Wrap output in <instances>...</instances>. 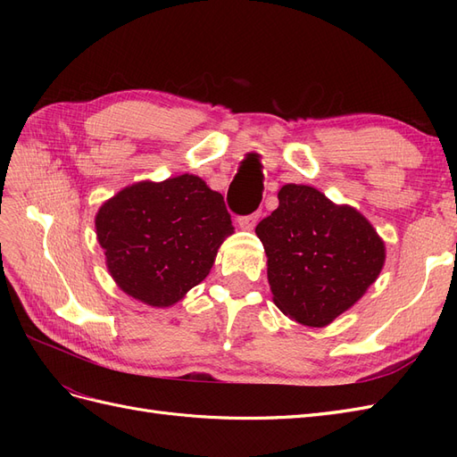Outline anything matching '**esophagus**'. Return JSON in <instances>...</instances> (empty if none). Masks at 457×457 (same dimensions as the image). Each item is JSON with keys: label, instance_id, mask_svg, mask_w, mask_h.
Wrapping results in <instances>:
<instances>
[{"label": "esophagus", "instance_id": "esophagus-1", "mask_svg": "<svg viewBox=\"0 0 457 457\" xmlns=\"http://www.w3.org/2000/svg\"><path fill=\"white\" fill-rule=\"evenodd\" d=\"M259 217H261V212H253V213H250V215L238 217V225H240V228H244V230H252V228L257 225Z\"/></svg>", "mask_w": 457, "mask_h": 457}]
</instances>
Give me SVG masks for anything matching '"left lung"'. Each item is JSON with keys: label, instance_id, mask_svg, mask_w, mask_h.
Masks as SVG:
<instances>
[{"label": "left lung", "instance_id": "obj_1", "mask_svg": "<svg viewBox=\"0 0 457 457\" xmlns=\"http://www.w3.org/2000/svg\"><path fill=\"white\" fill-rule=\"evenodd\" d=\"M255 234L267 253L272 299L292 320L324 328L378 280L385 244L370 220L307 185H284Z\"/></svg>", "mask_w": 457, "mask_h": 457}]
</instances>
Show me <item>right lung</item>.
<instances>
[{"instance_id":"add662e5","label":"right lung","mask_w":457,"mask_h":457,"mask_svg":"<svg viewBox=\"0 0 457 457\" xmlns=\"http://www.w3.org/2000/svg\"><path fill=\"white\" fill-rule=\"evenodd\" d=\"M95 228L121 292L162 309L210 274L234 232L223 196L188 173L120 190L96 212Z\"/></svg>"}]
</instances>
